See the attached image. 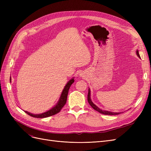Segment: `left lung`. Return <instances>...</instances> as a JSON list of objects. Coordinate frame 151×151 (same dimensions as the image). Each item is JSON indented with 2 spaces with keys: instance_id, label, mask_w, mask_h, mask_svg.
<instances>
[{
  "instance_id": "obj_1",
  "label": "left lung",
  "mask_w": 151,
  "mask_h": 151,
  "mask_svg": "<svg viewBox=\"0 0 151 151\" xmlns=\"http://www.w3.org/2000/svg\"><path fill=\"white\" fill-rule=\"evenodd\" d=\"M136 53H137V55L140 58L138 50H137ZM88 103H89V104L91 106V107H92L94 109H95L96 111H97L99 112L100 113H101V114H104V115H118V114L120 113H115V112H111V111L102 110V109L99 108L97 106H96V105L92 102V101H91V93H90V89H89V91H88Z\"/></svg>"
}]
</instances>
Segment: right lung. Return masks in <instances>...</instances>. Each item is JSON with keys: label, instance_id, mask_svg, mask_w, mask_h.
I'll return each instance as SVG.
<instances>
[{"label": "right lung", "instance_id": "right-lung-1", "mask_svg": "<svg viewBox=\"0 0 151 151\" xmlns=\"http://www.w3.org/2000/svg\"><path fill=\"white\" fill-rule=\"evenodd\" d=\"M73 83H74V78H72V79H70L67 83V84L65 86V88H63V91H62V93L61 96H60V99H59L57 104L54 107H53L51 109H50V110H48L46 112H45V113H43L42 114H36V115H35V114H32V113H29V112L26 111H24V112L26 113L27 114H28V115H29V116H31L32 117L39 118H47V117L55 115V114L59 113L60 111L62 108L63 107V106H64V105L66 103V102H67L68 90H69L70 87V86L72 85V84Z\"/></svg>", "mask_w": 151, "mask_h": 151}]
</instances>
